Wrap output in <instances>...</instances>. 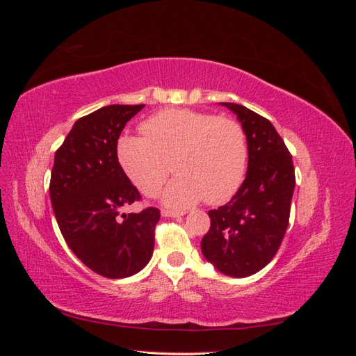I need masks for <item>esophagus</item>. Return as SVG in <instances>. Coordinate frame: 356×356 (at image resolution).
<instances>
[{
	"label": "esophagus",
	"instance_id": "obj_1",
	"mask_svg": "<svg viewBox=\"0 0 356 356\" xmlns=\"http://www.w3.org/2000/svg\"><path fill=\"white\" fill-rule=\"evenodd\" d=\"M161 215H163V217H181V215H184V212L170 211V209H161Z\"/></svg>",
	"mask_w": 356,
	"mask_h": 356
}]
</instances>
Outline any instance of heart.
<instances>
[{
  "label": "heart",
  "mask_w": 356,
  "mask_h": 356,
  "mask_svg": "<svg viewBox=\"0 0 356 356\" xmlns=\"http://www.w3.org/2000/svg\"><path fill=\"white\" fill-rule=\"evenodd\" d=\"M144 136L123 135L117 159L127 178L145 196H156L170 166L177 177L163 200L187 208L199 200L221 204L239 190L250 147L243 127L227 117L191 110H165L141 124Z\"/></svg>",
  "instance_id": "1"
}]
</instances>
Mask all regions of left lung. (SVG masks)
<instances>
[{"label":"left lung","mask_w":356,"mask_h":356,"mask_svg":"<svg viewBox=\"0 0 356 356\" xmlns=\"http://www.w3.org/2000/svg\"><path fill=\"white\" fill-rule=\"evenodd\" d=\"M242 123L250 156L248 172L229 203L209 211L202 252L224 275L246 277L273 260L289 222L296 186L293 157L266 117L243 105L221 102Z\"/></svg>","instance_id":"obj_1"}]
</instances>
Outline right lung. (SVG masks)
<instances>
[{
    "instance_id": "right-lung-1",
    "label": "right lung",
    "mask_w": 356,
    "mask_h": 356,
    "mask_svg": "<svg viewBox=\"0 0 356 356\" xmlns=\"http://www.w3.org/2000/svg\"><path fill=\"white\" fill-rule=\"evenodd\" d=\"M143 105H106L74 123L56 149L50 200L63 239L83 264L104 277L138 273L154 250L157 208L122 213L141 200L117 159V141Z\"/></svg>"
}]
</instances>
